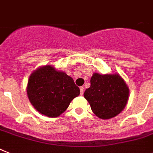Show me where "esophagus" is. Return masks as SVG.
I'll use <instances>...</instances> for the list:
<instances>
[{"mask_svg":"<svg viewBox=\"0 0 153 153\" xmlns=\"http://www.w3.org/2000/svg\"><path fill=\"white\" fill-rule=\"evenodd\" d=\"M83 93H84V87H80V94L81 96H82Z\"/></svg>","mask_w":153,"mask_h":153,"instance_id":"esophagus-1","label":"esophagus"}]
</instances>
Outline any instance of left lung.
<instances>
[{
  "instance_id": "1",
  "label": "left lung",
  "mask_w": 153,
  "mask_h": 153,
  "mask_svg": "<svg viewBox=\"0 0 153 153\" xmlns=\"http://www.w3.org/2000/svg\"><path fill=\"white\" fill-rule=\"evenodd\" d=\"M91 85L84 92L92 112L101 119H110L120 114L126 106L129 88L118 74L94 73Z\"/></svg>"
}]
</instances>
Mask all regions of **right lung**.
<instances>
[{
  "label": "right lung",
  "instance_id": "right-lung-1",
  "mask_svg": "<svg viewBox=\"0 0 153 153\" xmlns=\"http://www.w3.org/2000/svg\"><path fill=\"white\" fill-rule=\"evenodd\" d=\"M80 89L71 77L51 65L43 66L29 76L27 95L34 108L49 117L60 116Z\"/></svg>",
  "mask_w": 153,
  "mask_h": 153
}]
</instances>
